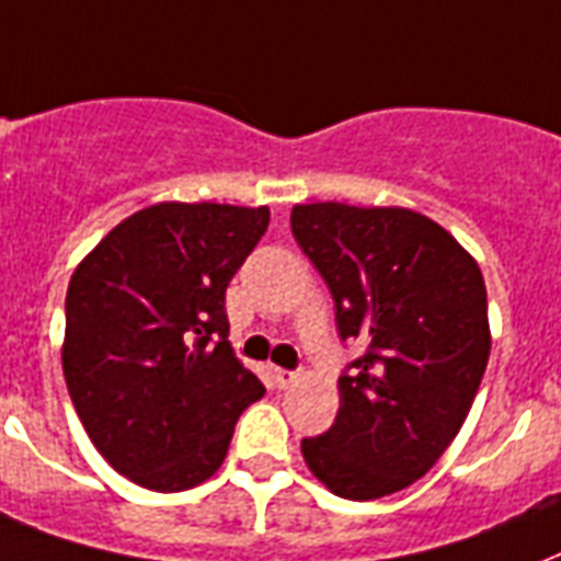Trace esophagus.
Masks as SVG:
<instances>
[{"label":"esophagus","instance_id":"1","mask_svg":"<svg viewBox=\"0 0 561 561\" xmlns=\"http://www.w3.org/2000/svg\"><path fill=\"white\" fill-rule=\"evenodd\" d=\"M275 380H277V389H289V386L298 383V371H286V368H277Z\"/></svg>","mask_w":561,"mask_h":561}]
</instances>
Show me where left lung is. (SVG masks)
Instances as JSON below:
<instances>
[{"label":"left lung","mask_w":561,"mask_h":561,"mask_svg":"<svg viewBox=\"0 0 561 561\" xmlns=\"http://www.w3.org/2000/svg\"><path fill=\"white\" fill-rule=\"evenodd\" d=\"M293 233L324 277L342 340L366 354L340 377V412L304 438L312 477L377 501L424 477L466 424L492 330L477 260L410 207L295 204Z\"/></svg>","instance_id":"obj_1"}]
</instances>
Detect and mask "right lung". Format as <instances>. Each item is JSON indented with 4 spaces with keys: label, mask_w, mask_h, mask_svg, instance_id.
I'll return each instance as SVG.
<instances>
[{
    "label": "right lung",
    "mask_w": 561,
    "mask_h": 561,
    "mask_svg": "<svg viewBox=\"0 0 561 561\" xmlns=\"http://www.w3.org/2000/svg\"><path fill=\"white\" fill-rule=\"evenodd\" d=\"M268 207L160 202L123 219L72 272L64 377L107 466L151 492L210 480L263 398L233 357L225 289Z\"/></svg>",
    "instance_id": "1"
}]
</instances>
